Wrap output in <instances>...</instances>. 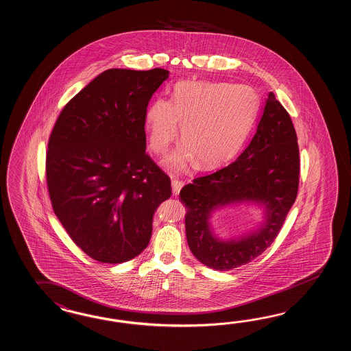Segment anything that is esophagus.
Segmentation results:
<instances>
[{
    "label": "esophagus",
    "instance_id": "34e87169",
    "mask_svg": "<svg viewBox=\"0 0 351 351\" xmlns=\"http://www.w3.org/2000/svg\"><path fill=\"white\" fill-rule=\"evenodd\" d=\"M172 185V193L173 195H178L181 190V187L184 186V182L180 181V180L173 179L171 182Z\"/></svg>",
    "mask_w": 351,
    "mask_h": 351
}]
</instances>
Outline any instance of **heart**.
<instances>
[{
    "mask_svg": "<svg viewBox=\"0 0 351 351\" xmlns=\"http://www.w3.org/2000/svg\"><path fill=\"white\" fill-rule=\"evenodd\" d=\"M259 95L250 86L221 82H180L172 101L157 98L145 113L154 152L162 154L179 134L184 146L167 157L172 170L196 164L208 170L226 164L241 149L257 119Z\"/></svg>",
    "mask_w": 351,
    "mask_h": 351,
    "instance_id": "b5f03b06",
    "label": "heart"
}]
</instances>
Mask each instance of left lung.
<instances>
[{
	"label": "left lung",
	"instance_id": "obj_1",
	"mask_svg": "<svg viewBox=\"0 0 351 351\" xmlns=\"http://www.w3.org/2000/svg\"><path fill=\"white\" fill-rule=\"evenodd\" d=\"M300 181V151L289 112L271 92L265 99L257 131L234 162L194 179L181 189L185 204L189 248L203 265L229 271L261 256L280 233L296 200ZM238 202L265 208V219L254 232L223 241L212 232L210 214Z\"/></svg>",
	"mask_w": 351,
	"mask_h": 351
}]
</instances>
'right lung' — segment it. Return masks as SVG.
<instances>
[{
	"label": "right lung",
	"mask_w": 351,
	"mask_h": 351,
	"mask_svg": "<svg viewBox=\"0 0 351 351\" xmlns=\"http://www.w3.org/2000/svg\"><path fill=\"white\" fill-rule=\"evenodd\" d=\"M169 71L108 69L66 103L47 152L55 215L71 241L101 263L146 250L171 180L146 154L145 113Z\"/></svg>",
	"instance_id": "1"
}]
</instances>
